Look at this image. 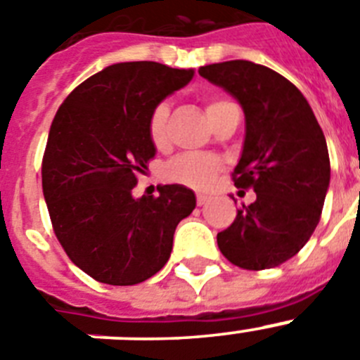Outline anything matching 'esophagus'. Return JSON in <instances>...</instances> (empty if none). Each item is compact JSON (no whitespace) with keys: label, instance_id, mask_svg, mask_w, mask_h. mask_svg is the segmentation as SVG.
<instances>
[{"label":"esophagus","instance_id":"1","mask_svg":"<svg viewBox=\"0 0 360 360\" xmlns=\"http://www.w3.org/2000/svg\"><path fill=\"white\" fill-rule=\"evenodd\" d=\"M207 200H210V197L204 195V193H199V195H197V204H199V206H204Z\"/></svg>","mask_w":360,"mask_h":360}]
</instances>
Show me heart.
<instances>
[{
	"label": "heart",
	"instance_id": "b5f03b06",
	"mask_svg": "<svg viewBox=\"0 0 360 360\" xmlns=\"http://www.w3.org/2000/svg\"><path fill=\"white\" fill-rule=\"evenodd\" d=\"M227 104V101L211 99L206 104L207 119L213 117L220 106ZM167 124H169V106L165 103H160L154 106V110L149 115L147 122V131H149V139L154 147L163 149L169 142V134H167ZM221 161L220 158L213 154H199V153H188L174 158L167 167H165V177L172 183L184 184V186L195 188V190H204L213 184L214 177L220 172Z\"/></svg>",
	"mask_w": 360,
	"mask_h": 360
}]
</instances>
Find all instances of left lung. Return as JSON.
<instances>
[{"label":"left lung","instance_id":"1","mask_svg":"<svg viewBox=\"0 0 360 360\" xmlns=\"http://www.w3.org/2000/svg\"><path fill=\"white\" fill-rule=\"evenodd\" d=\"M199 74L243 108L245 142L233 181L256 191V200L218 233V248L243 270L278 266L298 254L320 221L330 183L323 131L304 94L268 67L231 60Z\"/></svg>","mask_w":360,"mask_h":360}]
</instances>
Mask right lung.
I'll use <instances>...</instances> for the list:
<instances>
[{
  "instance_id": "obj_1",
  "label": "right lung",
  "mask_w": 360,
  "mask_h": 360,
  "mask_svg": "<svg viewBox=\"0 0 360 360\" xmlns=\"http://www.w3.org/2000/svg\"><path fill=\"white\" fill-rule=\"evenodd\" d=\"M193 69L113 63L67 96L42 160V191L67 256L96 281L133 286L165 266L176 227L195 210L183 184L133 197L136 174L156 156L147 131L154 106L183 89Z\"/></svg>"
}]
</instances>
